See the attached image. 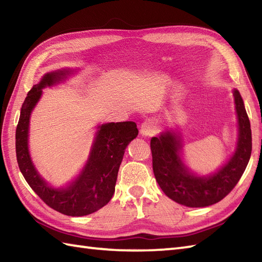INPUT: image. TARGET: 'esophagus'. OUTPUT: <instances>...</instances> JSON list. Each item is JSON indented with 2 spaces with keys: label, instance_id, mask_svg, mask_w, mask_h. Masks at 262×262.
<instances>
[{
  "label": "esophagus",
  "instance_id": "34e87169",
  "mask_svg": "<svg viewBox=\"0 0 262 262\" xmlns=\"http://www.w3.org/2000/svg\"><path fill=\"white\" fill-rule=\"evenodd\" d=\"M140 133L145 136H152L157 133V124L155 120L146 119L140 127Z\"/></svg>",
  "mask_w": 262,
  "mask_h": 262
}]
</instances>
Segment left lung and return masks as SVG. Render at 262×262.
<instances>
[{
    "label": "left lung",
    "instance_id": "left-lung-1",
    "mask_svg": "<svg viewBox=\"0 0 262 262\" xmlns=\"http://www.w3.org/2000/svg\"><path fill=\"white\" fill-rule=\"evenodd\" d=\"M239 123V140L234 155L223 168L209 177L190 173L179 157L182 143L170 132L152 137L150 149L152 170L160 188L176 203L186 207H207L223 200L243 176L251 156V128L244 100L237 90L233 91Z\"/></svg>",
    "mask_w": 262,
    "mask_h": 262
}]
</instances>
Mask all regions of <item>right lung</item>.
<instances>
[{"mask_svg": "<svg viewBox=\"0 0 262 262\" xmlns=\"http://www.w3.org/2000/svg\"><path fill=\"white\" fill-rule=\"evenodd\" d=\"M67 72L49 73L32 87L22 105L15 134L16 158L26 182L44 203L66 216L80 217L97 211L112 199L117 173L127 145L138 135L134 122L110 123L99 127L89 163L83 172L65 189H54L39 177L28 148L32 110L42 95V89L61 80Z\"/></svg>", "mask_w": 262, "mask_h": 262, "instance_id": "obj_1", "label": "right lung"}]
</instances>
